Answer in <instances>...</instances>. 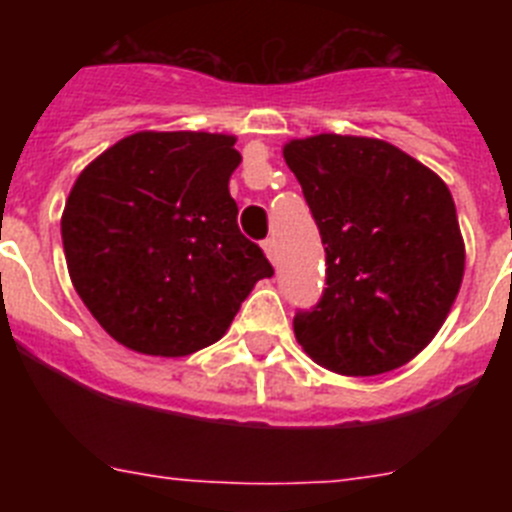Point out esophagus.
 Listing matches in <instances>:
<instances>
[{
    "label": "esophagus",
    "mask_w": 512,
    "mask_h": 512,
    "mask_svg": "<svg viewBox=\"0 0 512 512\" xmlns=\"http://www.w3.org/2000/svg\"><path fill=\"white\" fill-rule=\"evenodd\" d=\"M264 251H266V256H269L271 264H279V243H277V238H266V241H264Z\"/></svg>",
    "instance_id": "esophagus-1"
}]
</instances>
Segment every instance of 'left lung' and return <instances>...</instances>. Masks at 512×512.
<instances>
[{
  "label": "left lung",
  "mask_w": 512,
  "mask_h": 512,
  "mask_svg": "<svg viewBox=\"0 0 512 512\" xmlns=\"http://www.w3.org/2000/svg\"><path fill=\"white\" fill-rule=\"evenodd\" d=\"M295 171L325 246L318 305L295 336L330 372L372 377L418 356L459 295L464 241L449 187L377 138L292 140Z\"/></svg>",
  "instance_id": "obj_1"
}]
</instances>
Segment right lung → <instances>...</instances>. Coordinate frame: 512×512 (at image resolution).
Masks as SVG:
<instances>
[{"label":"right lung","mask_w":512,"mask_h":512,"mask_svg":"<svg viewBox=\"0 0 512 512\" xmlns=\"http://www.w3.org/2000/svg\"><path fill=\"white\" fill-rule=\"evenodd\" d=\"M235 138L135 133L81 171L61 217L71 282L122 346L187 356L220 341L274 266L238 228Z\"/></svg>","instance_id":"add662e5"}]
</instances>
